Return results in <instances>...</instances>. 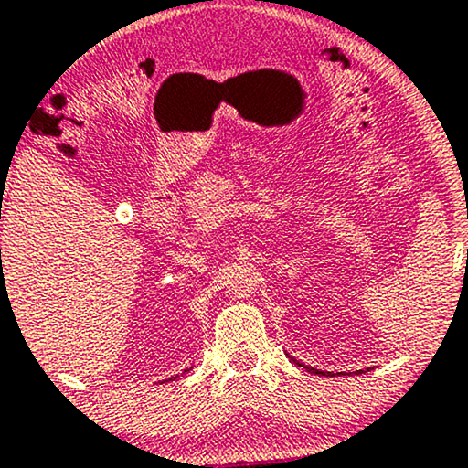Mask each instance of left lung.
<instances>
[{
	"label": "left lung",
	"instance_id": "1",
	"mask_svg": "<svg viewBox=\"0 0 468 468\" xmlns=\"http://www.w3.org/2000/svg\"><path fill=\"white\" fill-rule=\"evenodd\" d=\"M294 360V358H292ZM294 363H297L299 367H303V368H307V371H312V373H318V375H335V373H326V371H320V368H314V367H305L303 363H299V360H294ZM363 373V371H360Z\"/></svg>",
	"mask_w": 468,
	"mask_h": 468
}]
</instances>
